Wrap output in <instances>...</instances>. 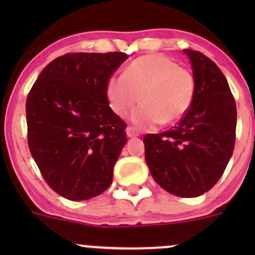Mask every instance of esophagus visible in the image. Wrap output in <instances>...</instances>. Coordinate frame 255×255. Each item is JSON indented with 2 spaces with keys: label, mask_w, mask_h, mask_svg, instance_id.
<instances>
[{
  "label": "esophagus",
  "mask_w": 255,
  "mask_h": 255,
  "mask_svg": "<svg viewBox=\"0 0 255 255\" xmlns=\"http://www.w3.org/2000/svg\"><path fill=\"white\" fill-rule=\"evenodd\" d=\"M126 133H127V137H129V138L137 137V135H138L137 130H135L133 127H127V129H126Z\"/></svg>",
  "instance_id": "obj_1"
}]
</instances>
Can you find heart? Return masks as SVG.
Listing matches in <instances>:
<instances>
[{"instance_id": "obj_1", "label": "heart", "mask_w": 255, "mask_h": 255, "mask_svg": "<svg viewBox=\"0 0 255 255\" xmlns=\"http://www.w3.org/2000/svg\"><path fill=\"white\" fill-rule=\"evenodd\" d=\"M106 99L118 117L143 102L132 115L139 127L171 125L181 120L191 107L196 82L190 70L163 54H148L134 59L123 75L107 79Z\"/></svg>"}]
</instances>
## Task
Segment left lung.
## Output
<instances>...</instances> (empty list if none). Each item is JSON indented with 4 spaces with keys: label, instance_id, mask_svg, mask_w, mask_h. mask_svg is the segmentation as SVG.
<instances>
[{
    "label": "left lung",
    "instance_id": "8db88e82",
    "mask_svg": "<svg viewBox=\"0 0 255 255\" xmlns=\"http://www.w3.org/2000/svg\"><path fill=\"white\" fill-rule=\"evenodd\" d=\"M196 92L173 129L144 135L145 161L158 185L180 197H197L220 180L233 154L237 107L217 65L200 51L184 49Z\"/></svg>",
    "mask_w": 255,
    "mask_h": 255
}]
</instances>
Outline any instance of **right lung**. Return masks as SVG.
<instances>
[{
    "instance_id": "obj_1",
    "label": "right lung",
    "mask_w": 255,
    "mask_h": 255,
    "mask_svg": "<svg viewBox=\"0 0 255 255\" xmlns=\"http://www.w3.org/2000/svg\"><path fill=\"white\" fill-rule=\"evenodd\" d=\"M127 54L69 53L42 70L25 102L28 145L47 184L71 201L112 184L127 142L126 125L106 99V81Z\"/></svg>"
}]
</instances>
